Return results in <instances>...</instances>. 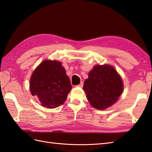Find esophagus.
Wrapping results in <instances>:
<instances>
[{"instance_id":"1","label":"esophagus","mask_w":152,"mask_h":152,"mask_svg":"<svg viewBox=\"0 0 152 152\" xmlns=\"http://www.w3.org/2000/svg\"><path fill=\"white\" fill-rule=\"evenodd\" d=\"M83 82H82L81 83H80V84L79 85H78V86H76L77 87H80V88H82V87H83Z\"/></svg>"}]
</instances>
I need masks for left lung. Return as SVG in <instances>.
<instances>
[{
    "label": "left lung",
    "mask_w": 152,
    "mask_h": 152,
    "mask_svg": "<svg viewBox=\"0 0 152 152\" xmlns=\"http://www.w3.org/2000/svg\"><path fill=\"white\" fill-rule=\"evenodd\" d=\"M83 89L93 108L105 110L117 102L123 91L121 76L110 64L95 65L88 74Z\"/></svg>",
    "instance_id": "1"
}]
</instances>
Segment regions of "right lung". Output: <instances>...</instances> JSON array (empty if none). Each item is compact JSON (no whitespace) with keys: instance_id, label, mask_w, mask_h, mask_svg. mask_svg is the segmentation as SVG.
Segmentation results:
<instances>
[{"instance_id":"1","label":"right lung","mask_w":152,"mask_h":152,"mask_svg":"<svg viewBox=\"0 0 152 152\" xmlns=\"http://www.w3.org/2000/svg\"><path fill=\"white\" fill-rule=\"evenodd\" d=\"M30 91L39 100L41 106L55 108L65 102L72 86L62 63L56 60L43 61L30 78Z\"/></svg>"}]
</instances>
